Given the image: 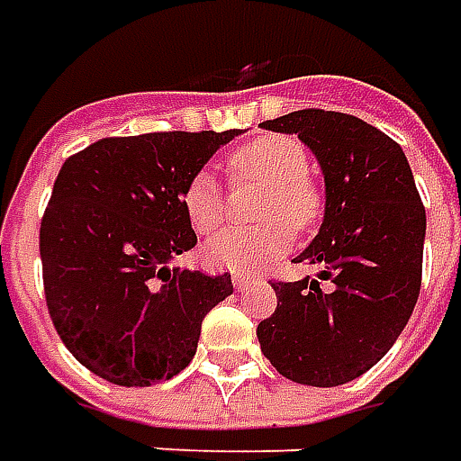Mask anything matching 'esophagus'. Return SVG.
<instances>
[{"instance_id": "34e87169", "label": "esophagus", "mask_w": 461, "mask_h": 461, "mask_svg": "<svg viewBox=\"0 0 461 461\" xmlns=\"http://www.w3.org/2000/svg\"><path fill=\"white\" fill-rule=\"evenodd\" d=\"M251 284V276L249 274H243V271H233V286L236 289H246Z\"/></svg>"}]
</instances>
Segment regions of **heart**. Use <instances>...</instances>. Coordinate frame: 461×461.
Wrapping results in <instances>:
<instances>
[{"label": "heart", "instance_id": "b5f03b06", "mask_svg": "<svg viewBox=\"0 0 461 461\" xmlns=\"http://www.w3.org/2000/svg\"><path fill=\"white\" fill-rule=\"evenodd\" d=\"M310 151L302 141L284 134L258 137L228 154L233 182L267 185L256 228H230L205 243V261L215 268L264 267L279 258L292 243V228L307 230L322 215V193L310 175ZM182 210L200 236L218 230L225 221V194L208 172H197L182 190Z\"/></svg>", "mask_w": 461, "mask_h": 461}]
</instances>
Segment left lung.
<instances>
[{
	"label": "left lung",
	"instance_id": "8db88e82",
	"mask_svg": "<svg viewBox=\"0 0 461 461\" xmlns=\"http://www.w3.org/2000/svg\"><path fill=\"white\" fill-rule=\"evenodd\" d=\"M261 126L314 151L327 205L320 233L294 258L317 276L274 281L279 304L256 335L284 378L342 385L393 348L416 307L424 203L403 149L357 116L302 108Z\"/></svg>",
	"mask_w": 461,
	"mask_h": 461
}]
</instances>
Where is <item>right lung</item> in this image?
<instances>
[{
	"instance_id": "add662e5",
	"label": "right lung",
	"mask_w": 461,
	"mask_h": 461,
	"mask_svg": "<svg viewBox=\"0 0 461 461\" xmlns=\"http://www.w3.org/2000/svg\"><path fill=\"white\" fill-rule=\"evenodd\" d=\"M230 131L106 137L68 157L40 223L50 320L80 366L116 385L169 381L230 274L167 264L197 243L182 190Z\"/></svg>"
}]
</instances>
